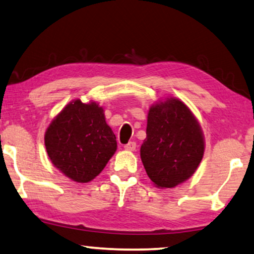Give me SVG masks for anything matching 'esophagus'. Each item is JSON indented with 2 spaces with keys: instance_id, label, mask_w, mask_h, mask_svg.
<instances>
[{
  "instance_id": "34e87169",
  "label": "esophagus",
  "mask_w": 254,
  "mask_h": 254,
  "mask_svg": "<svg viewBox=\"0 0 254 254\" xmlns=\"http://www.w3.org/2000/svg\"><path fill=\"white\" fill-rule=\"evenodd\" d=\"M124 147H125V150H127V151H134L136 149V143L129 142V143H127Z\"/></svg>"
}]
</instances>
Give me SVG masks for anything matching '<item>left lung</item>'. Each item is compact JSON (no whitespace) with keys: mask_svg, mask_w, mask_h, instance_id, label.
<instances>
[{"mask_svg":"<svg viewBox=\"0 0 254 254\" xmlns=\"http://www.w3.org/2000/svg\"><path fill=\"white\" fill-rule=\"evenodd\" d=\"M204 153L200 124L182 101L168 97L152 105L140 159L157 187L171 189L187 181Z\"/></svg>","mask_w":254,"mask_h":254,"instance_id":"left-lung-1","label":"left lung"}]
</instances>
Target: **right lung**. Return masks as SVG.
<instances>
[{
    "instance_id": "add662e5",
    "label": "right lung",
    "mask_w": 254,
    "mask_h": 254,
    "mask_svg": "<svg viewBox=\"0 0 254 254\" xmlns=\"http://www.w3.org/2000/svg\"><path fill=\"white\" fill-rule=\"evenodd\" d=\"M44 139L53 166L77 183L94 179L117 150L103 108L80 100L65 105L50 124Z\"/></svg>"
}]
</instances>
